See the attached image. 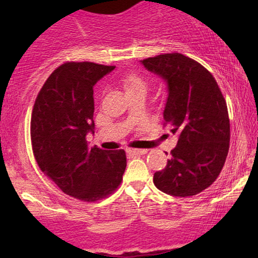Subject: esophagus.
Wrapping results in <instances>:
<instances>
[{
    "label": "esophagus",
    "mask_w": 258,
    "mask_h": 258,
    "mask_svg": "<svg viewBox=\"0 0 258 258\" xmlns=\"http://www.w3.org/2000/svg\"><path fill=\"white\" fill-rule=\"evenodd\" d=\"M146 153H147L146 149H128L126 150V154H128L130 157H136V156H139V155H143Z\"/></svg>",
    "instance_id": "1"
}]
</instances>
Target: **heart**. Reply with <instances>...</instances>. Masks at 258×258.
<instances>
[{
	"instance_id": "b5f03b06",
	"label": "heart",
	"mask_w": 258,
	"mask_h": 258,
	"mask_svg": "<svg viewBox=\"0 0 258 258\" xmlns=\"http://www.w3.org/2000/svg\"><path fill=\"white\" fill-rule=\"evenodd\" d=\"M123 86H124L125 90H133V89H144L147 88V82L142 76L137 75V74H129L122 80Z\"/></svg>"
}]
</instances>
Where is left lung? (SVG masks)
<instances>
[{"mask_svg": "<svg viewBox=\"0 0 258 258\" xmlns=\"http://www.w3.org/2000/svg\"><path fill=\"white\" fill-rule=\"evenodd\" d=\"M141 63L167 83L164 124L178 134L167 167L154 174V184L171 196L200 194L216 181L228 155L230 123L223 95L202 64L178 52Z\"/></svg>", "mask_w": 258, "mask_h": 258, "instance_id": "8db88e82", "label": "left lung"}]
</instances>
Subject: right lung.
<instances>
[{"label": "right lung", "instance_id": "obj_1", "mask_svg": "<svg viewBox=\"0 0 258 258\" xmlns=\"http://www.w3.org/2000/svg\"><path fill=\"white\" fill-rule=\"evenodd\" d=\"M115 69L93 62H67L48 77L30 122L38 167L63 192L84 202L110 195L121 184L125 151L89 148L94 134V86Z\"/></svg>", "mask_w": 258, "mask_h": 258}]
</instances>
